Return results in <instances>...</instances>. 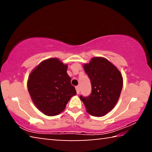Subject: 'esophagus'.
<instances>
[{"instance_id":"obj_1","label":"esophagus","mask_w":152,"mask_h":152,"mask_svg":"<svg viewBox=\"0 0 152 152\" xmlns=\"http://www.w3.org/2000/svg\"><path fill=\"white\" fill-rule=\"evenodd\" d=\"M76 93L78 94L80 93V87L78 86H76Z\"/></svg>"}]
</instances>
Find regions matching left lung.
<instances>
[{
	"label": "left lung",
	"instance_id": "obj_1",
	"mask_svg": "<svg viewBox=\"0 0 152 152\" xmlns=\"http://www.w3.org/2000/svg\"><path fill=\"white\" fill-rule=\"evenodd\" d=\"M91 80L92 92L81 101L90 115L102 117L110 111L119 99L123 87V77L116 66L101 57L91 59L83 65Z\"/></svg>",
	"mask_w": 152,
	"mask_h": 152
}]
</instances>
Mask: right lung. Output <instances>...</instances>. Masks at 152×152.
Wrapping results in <instances>:
<instances>
[{
  "mask_svg": "<svg viewBox=\"0 0 152 152\" xmlns=\"http://www.w3.org/2000/svg\"><path fill=\"white\" fill-rule=\"evenodd\" d=\"M67 69L68 65L59 59L50 58L33 69L28 78V91L33 103L47 116L60 114L76 94Z\"/></svg>",
  "mask_w": 152,
  "mask_h": 152,
  "instance_id": "obj_1",
  "label": "right lung"
}]
</instances>
